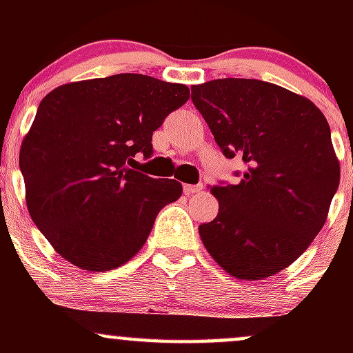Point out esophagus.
Instances as JSON below:
<instances>
[{
  "label": "esophagus",
  "mask_w": 353,
  "mask_h": 353,
  "mask_svg": "<svg viewBox=\"0 0 353 353\" xmlns=\"http://www.w3.org/2000/svg\"><path fill=\"white\" fill-rule=\"evenodd\" d=\"M184 194H196L199 192V190H202V184H184Z\"/></svg>",
  "instance_id": "obj_1"
}]
</instances>
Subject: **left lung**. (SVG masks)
<instances>
[{
    "label": "left lung",
    "mask_w": 353,
    "mask_h": 353,
    "mask_svg": "<svg viewBox=\"0 0 353 353\" xmlns=\"http://www.w3.org/2000/svg\"><path fill=\"white\" fill-rule=\"evenodd\" d=\"M190 91L222 154L245 164L237 184L212 189L219 214L199 225L202 242L234 277H270L325 224L340 181L329 123L312 101L265 81L214 79Z\"/></svg>",
    "instance_id": "1"
}]
</instances>
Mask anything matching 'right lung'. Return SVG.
I'll return each mask as SVG.
<instances>
[{
	"label": "right lung",
	"mask_w": 353,
	"mask_h": 353,
	"mask_svg": "<svg viewBox=\"0 0 353 353\" xmlns=\"http://www.w3.org/2000/svg\"><path fill=\"white\" fill-rule=\"evenodd\" d=\"M189 99V88L114 74L56 88L38 106L19 151L31 219L61 257L106 272L148 241L182 185L136 169L152 132Z\"/></svg>",
	"instance_id": "right-lung-1"
}]
</instances>
